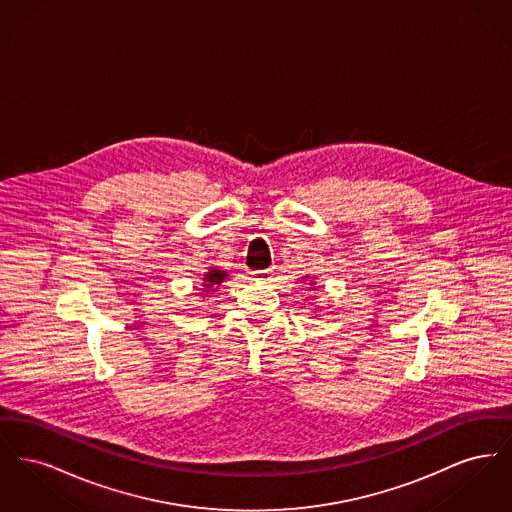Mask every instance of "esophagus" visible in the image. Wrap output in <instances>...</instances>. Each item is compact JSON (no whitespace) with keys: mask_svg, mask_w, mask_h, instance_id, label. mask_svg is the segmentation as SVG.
Instances as JSON below:
<instances>
[{"mask_svg":"<svg viewBox=\"0 0 512 512\" xmlns=\"http://www.w3.org/2000/svg\"><path fill=\"white\" fill-rule=\"evenodd\" d=\"M272 268H265V270H255L251 272V278L257 280V282H270L272 280Z\"/></svg>","mask_w":512,"mask_h":512,"instance_id":"obj_1","label":"esophagus"}]
</instances>
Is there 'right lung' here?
Segmentation results:
<instances>
[{
    "instance_id": "1",
    "label": "right lung",
    "mask_w": 512,
    "mask_h": 512,
    "mask_svg": "<svg viewBox=\"0 0 512 512\" xmlns=\"http://www.w3.org/2000/svg\"><path fill=\"white\" fill-rule=\"evenodd\" d=\"M226 278V272H222V270H211V272H207L205 274V288H213V286H217L220 284L222 280Z\"/></svg>"
}]
</instances>
